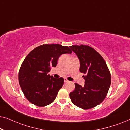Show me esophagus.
Wrapping results in <instances>:
<instances>
[{
	"instance_id": "esophagus-1",
	"label": "esophagus",
	"mask_w": 130,
	"mask_h": 130,
	"mask_svg": "<svg viewBox=\"0 0 130 130\" xmlns=\"http://www.w3.org/2000/svg\"><path fill=\"white\" fill-rule=\"evenodd\" d=\"M64 82H65V83L69 82V80H67V79H66V78H65V79H64Z\"/></svg>"
}]
</instances>
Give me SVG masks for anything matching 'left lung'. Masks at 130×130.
I'll return each mask as SVG.
<instances>
[{
    "mask_svg": "<svg viewBox=\"0 0 130 130\" xmlns=\"http://www.w3.org/2000/svg\"><path fill=\"white\" fill-rule=\"evenodd\" d=\"M70 48L80 60V72L85 76L84 86L74 83V91L69 94L72 102L78 107L89 109L95 107L107 95L111 76L106 62L99 53L88 45H72Z\"/></svg>",
    "mask_w": 130,
    "mask_h": 130,
    "instance_id": "obj_1",
    "label": "left lung"
}]
</instances>
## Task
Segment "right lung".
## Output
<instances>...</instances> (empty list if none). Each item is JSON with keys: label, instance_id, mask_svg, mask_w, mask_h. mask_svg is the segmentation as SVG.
Instances as JSON below:
<instances>
[{"label": "right lung", "instance_id": "obj_1", "mask_svg": "<svg viewBox=\"0 0 130 130\" xmlns=\"http://www.w3.org/2000/svg\"><path fill=\"white\" fill-rule=\"evenodd\" d=\"M72 51L60 44H43L27 55L19 71V83L26 99L35 105L45 106L52 103L64 83V79L48 74L56 67L63 54Z\"/></svg>", "mask_w": 130, "mask_h": 130}]
</instances>
